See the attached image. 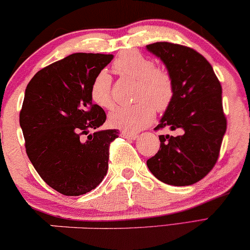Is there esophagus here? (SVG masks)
<instances>
[{
	"label": "esophagus",
	"instance_id": "esophagus-1",
	"mask_svg": "<svg viewBox=\"0 0 250 250\" xmlns=\"http://www.w3.org/2000/svg\"><path fill=\"white\" fill-rule=\"evenodd\" d=\"M121 137H124V138H125V139H129V140H136L138 138L137 135H133V133H129L125 131L121 132Z\"/></svg>",
	"mask_w": 250,
	"mask_h": 250
}]
</instances>
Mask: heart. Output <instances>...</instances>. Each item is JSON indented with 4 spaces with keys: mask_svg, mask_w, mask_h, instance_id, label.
I'll return each mask as SVG.
<instances>
[{
    "mask_svg": "<svg viewBox=\"0 0 250 250\" xmlns=\"http://www.w3.org/2000/svg\"><path fill=\"white\" fill-rule=\"evenodd\" d=\"M114 68L122 76L137 81L135 101L132 105L115 109L109 115L113 128L135 133L146 128L155 118V112L168 109L174 99V83L170 74L157 68L154 61L138 51L122 54L114 62ZM92 100L103 109H111L114 104L112 81L106 70L95 76L91 86Z\"/></svg>",
    "mask_w": 250,
    "mask_h": 250,
    "instance_id": "obj_1",
    "label": "heart"
}]
</instances>
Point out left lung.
I'll use <instances>...</instances> for the list:
<instances>
[{
    "mask_svg": "<svg viewBox=\"0 0 250 250\" xmlns=\"http://www.w3.org/2000/svg\"><path fill=\"white\" fill-rule=\"evenodd\" d=\"M146 48L165 64L175 91L172 104L155 129L182 130L177 137L159 136L161 148L147 166L163 183L192 185L213 168L220 152L227 130L221 84L210 62L192 48L170 42Z\"/></svg>",
    "mask_w": 250,
    "mask_h": 250,
    "instance_id": "obj_1",
    "label": "left lung"
}]
</instances>
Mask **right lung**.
Wrapping results in <instances>:
<instances>
[{"label": "right lung", "mask_w": 250, "mask_h": 250, "mask_svg": "<svg viewBox=\"0 0 250 250\" xmlns=\"http://www.w3.org/2000/svg\"><path fill=\"white\" fill-rule=\"evenodd\" d=\"M112 59L69 55L40 69L25 88L20 111L25 151L40 177L64 195H83L106 175L109 147L119 130H98L106 114L92 103L91 86Z\"/></svg>", "instance_id": "obj_1"}]
</instances>
